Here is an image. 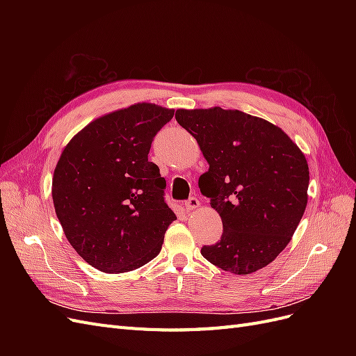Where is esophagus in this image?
Segmentation results:
<instances>
[{
	"label": "esophagus",
	"instance_id": "esophagus-1",
	"mask_svg": "<svg viewBox=\"0 0 356 356\" xmlns=\"http://www.w3.org/2000/svg\"><path fill=\"white\" fill-rule=\"evenodd\" d=\"M200 207V202L197 200V197H190L187 202H186V208L187 211H195Z\"/></svg>",
	"mask_w": 356,
	"mask_h": 356
}]
</instances>
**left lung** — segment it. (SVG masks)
<instances>
[{
  "instance_id": "1",
  "label": "left lung",
  "mask_w": 356,
  "mask_h": 356,
  "mask_svg": "<svg viewBox=\"0 0 356 356\" xmlns=\"http://www.w3.org/2000/svg\"><path fill=\"white\" fill-rule=\"evenodd\" d=\"M175 118L208 161L199 188L222 221L221 241L202 255L234 275L270 264L307 207L305 153L281 127L239 110L179 108Z\"/></svg>"
}]
</instances>
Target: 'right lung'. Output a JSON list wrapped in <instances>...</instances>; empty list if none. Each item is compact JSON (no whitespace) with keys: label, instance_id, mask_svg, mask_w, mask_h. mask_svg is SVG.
<instances>
[{"label":"right lung","instance_id":"1","mask_svg":"<svg viewBox=\"0 0 356 356\" xmlns=\"http://www.w3.org/2000/svg\"><path fill=\"white\" fill-rule=\"evenodd\" d=\"M175 110L138 102L95 118L62 149L51 197L68 242L86 263L124 273L152 261L177 215L165 178L148 161L154 135Z\"/></svg>","mask_w":356,"mask_h":356}]
</instances>
